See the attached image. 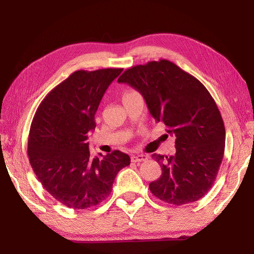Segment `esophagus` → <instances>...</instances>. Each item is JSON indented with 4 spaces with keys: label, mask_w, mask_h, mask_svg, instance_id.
Listing matches in <instances>:
<instances>
[{
    "label": "esophagus",
    "mask_w": 254,
    "mask_h": 254,
    "mask_svg": "<svg viewBox=\"0 0 254 254\" xmlns=\"http://www.w3.org/2000/svg\"><path fill=\"white\" fill-rule=\"evenodd\" d=\"M148 159V156L146 155H136V156H132L131 157V161L132 162H143V161H146Z\"/></svg>",
    "instance_id": "34e87169"
}]
</instances>
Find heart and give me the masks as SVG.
<instances>
[{"mask_svg":"<svg viewBox=\"0 0 254 254\" xmlns=\"http://www.w3.org/2000/svg\"><path fill=\"white\" fill-rule=\"evenodd\" d=\"M130 93H132V92H127V93H125V95H126V94H130Z\"/></svg>","mask_w":254,"mask_h":254,"instance_id":"1","label":"heart"}]
</instances>
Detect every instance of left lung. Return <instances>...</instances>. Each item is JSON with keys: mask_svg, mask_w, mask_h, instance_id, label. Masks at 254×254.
<instances>
[{"mask_svg": "<svg viewBox=\"0 0 254 254\" xmlns=\"http://www.w3.org/2000/svg\"><path fill=\"white\" fill-rule=\"evenodd\" d=\"M118 82L139 91L151 117L175 137L174 156H151L162 170L149 184L151 193L178 206L199 200L212 188L225 152L224 121L209 91L165 59L130 67Z\"/></svg>", "mask_w": 254, "mask_h": 254, "instance_id": "obj_1", "label": "left lung"}]
</instances>
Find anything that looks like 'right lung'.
<instances>
[{
    "mask_svg": "<svg viewBox=\"0 0 254 254\" xmlns=\"http://www.w3.org/2000/svg\"><path fill=\"white\" fill-rule=\"evenodd\" d=\"M122 71H76L36 111L28 135L29 162L43 188L65 206L97 205L110 195L118 173L130 164V157L120 150L92 157L88 142L98 105Z\"/></svg>",
    "mask_w": 254,
    "mask_h": 254,
    "instance_id": "1",
    "label": "right lung"
}]
</instances>
